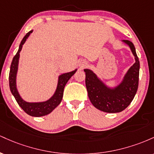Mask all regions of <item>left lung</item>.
<instances>
[{
  "instance_id": "left-lung-1",
  "label": "left lung",
  "mask_w": 154,
  "mask_h": 154,
  "mask_svg": "<svg viewBox=\"0 0 154 154\" xmlns=\"http://www.w3.org/2000/svg\"><path fill=\"white\" fill-rule=\"evenodd\" d=\"M124 42L130 45L135 63L128 70L123 82L115 89L111 90L104 85L90 69L84 70L89 99L95 108L104 112L117 113L125 110L133 100L138 88L139 59L133 43L128 40Z\"/></svg>"
}]
</instances>
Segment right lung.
Listing matches in <instances>:
<instances>
[{
    "instance_id": "obj_1",
    "label": "right lung",
    "mask_w": 154,
    "mask_h": 154,
    "mask_svg": "<svg viewBox=\"0 0 154 154\" xmlns=\"http://www.w3.org/2000/svg\"><path fill=\"white\" fill-rule=\"evenodd\" d=\"M32 30L29 31L26 34L24 38L22 39L20 45H19V50L17 51V54L14 56L13 60H12L11 64L10 72H9V88L11 92L14 96L16 100L22 109L24 110L27 114L32 116H45L51 113L57 106L59 105L61 103V100L63 98V89H64L65 85L66 82H68L69 79L72 77V75L75 73V71L69 72V73L63 74L59 77V82H58V87L56 89V93L54 96L51 98L50 100H47L43 103H27V102L24 101L21 97L19 96L18 92H17V88H16V75H17V68H18V61L19 58V52L22 50V45L25 43L26 38L29 37V35L32 33Z\"/></svg>"
}]
</instances>
